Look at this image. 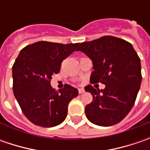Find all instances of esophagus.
I'll list each match as a JSON object with an SVG mask.
<instances>
[{
    "mask_svg": "<svg viewBox=\"0 0 150 150\" xmlns=\"http://www.w3.org/2000/svg\"><path fill=\"white\" fill-rule=\"evenodd\" d=\"M78 93H83L84 89L83 88H78Z\"/></svg>",
    "mask_w": 150,
    "mask_h": 150,
    "instance_id": "34e87169",
    "label": "esophagus"
}]
</instances>
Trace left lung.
Listing matches in <instances>:
<instances>
[{"mask_svg": "<svg viewBox=\"0 0 150 150\" xmlns=\"http://www.w3.org/2000/svg\"><path fill=\"white\" fill-rule=\"evenodd\" d=\"M77 51L93 61L94 71L90 82L105 84L104 89L85 88L93 96L85 107L93 124L112 126L122 121L135 103L142 81L140 58L132 44L121 38L104 36L80 44Z\"/></svg>", "mask_w": 150, "mask_h": 150, "instance_id": "1", "label": "left lung"}]
</instances>
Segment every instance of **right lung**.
Returning <instances> with one entry per match:
<instances>
[{"label":"right lung","instance_id":"add662e5","mask_svg":"<svg viewBox=\"0 0 150 150\" xmlns=\"http://www.w3.org/2000/svg\"><path fill=\"white\" fill-rule=\"evenodd\" d=\"M78 44L41 41L25 47L16 57L12 66L13 93L22 112L32 124L49 128L66 118L68 104L78 95V89L65 84L56 91L51 80Z\"/></svg>","mask_w":150,"mask_h":150}]
</instances>
